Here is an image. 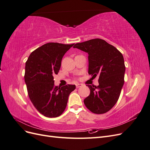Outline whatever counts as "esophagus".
<instances>
[{"label": "esophagus", "mask_w": 150, "mask_h": 150, "mask_svg": "<svg viewBox=\"0 0 150 150\" xmlns=\"http://www.w3.org/2000/svg\"><path fill=\"white\" fill-rule=\"evenodd\" d=\"M83 86V84H80V83H78V84H76V86L77 88H79L81 87V86Z\"/></svg>", "instance_id": "esophagus-1"}]
</instances>
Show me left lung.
Segmentation results:
<instances>
[{
    "instance_id": "1",
    "label": "left lung",
    "mask_w": 150,
    "mask_h": 150,
    "mask_svg": "<svg viewBox=\"0 0 150 150\" xmlns=\"http://www.w3.org/2000/svg\"><path fill=\"white\" fill-rule=\"evenodd\" d=\"M74 48L88 53V74L95 78L99 75V85H87L90 94L84 103L95 114L110 111L118 100L125 82V65L122 54L115 47L101 39L77 43Z\"/></svg>"
}]
</instances>
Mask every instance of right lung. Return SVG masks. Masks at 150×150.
<instances>
[{
	"label": "right lung",
	"mask_w": 150,
	"mask_h": 150,
	"mask_svg": "<svg viewBox=\"0 0 150 150\" xmlns=\"http://www.w3.org/2000/svg\"><path fill=\"white\" fill-rule=\"evenodd\" d=\"M72 44L49 42L32 52L25 62L24 79L29 97L40 114L48 117L59 116L67 106L75 85H54V75L59 71L61 61Z\"/></svg>",
	"instance_id": "right-lung-1"
}]
</instances>
